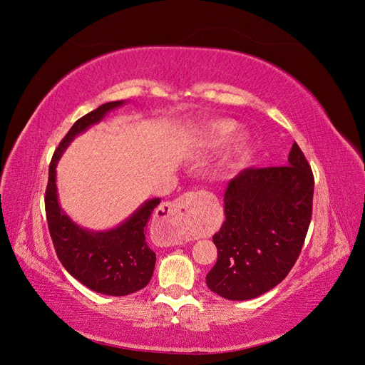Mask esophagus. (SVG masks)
Instances as JSON below:
<instances>
[{
	"label": "esophagus",
	"instance_id": "esophagus-1",
	"mask_svg": "<svg viewBox=\"0 0 365 365\" xmlns=\"http://www.w3.org/2000/svg\"><path fill=\"white\" fill-rule=\"evenodd\" d=\"M195 200H196L195 193H184L175 202L164 204L161 207L160 216L157 217V225L168 227V228H178L180 225H182L185 220L190 217ZM172 240L178 244L176 236H173Z\"/></svg>",
	"mask_w": 365,
	"mask_h": 365
}]
</instances>
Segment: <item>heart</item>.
<instances>
[{
    "instance_id": "b5f03b06",
    "label": "heart",
    "mask_w": 365,
    "mask_h": 365,
    "mask_svg": "<svg viewBox=\"0 0 365 365\" xmlns=\"http://www.w3.org/2000/svg\"><path fill=\"white\" fill-rule=\"evenodd\" d=\"M236 128L237 126L233 120H216V121H212V123L204 126L202 134H204V138L208 145L216 148V146H222L224 143H227L228 138L233 135ZM247 143H248V137L245 134H240L235 140V149L237 152L244 150Z\"/></svg>"
}]
</instances>
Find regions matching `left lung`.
<instances>
[{
    "label": "left lung",
    "instance_id": "obj_1",
    "mask_svg": "<svg viewBox=\"0 0 365 365\" xmlns=\"http://www.w3.org/2000/svg\"><path fill=\"white\" fill-rule=\"evenodd\" d=\"M314 175L297 143L288 165L245 169L228 182L225 220L213 236L217 262L210 289L251 300L277 286L300 256L312 217Z\"/></svg>",
    "mask_w": 365,
    "mask_h": 365
}]
</instances>
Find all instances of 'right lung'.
I'll list each match as a JSON object with an SVG mask.
<instances>
[{
  "mask_svg": "<svg viewBox=\"0 0 365 365\" xmlns=\"http://www.w3.org/2000/svg\"><path fill=\"white\" fill-rule=\"evenodd\" d=\"M125 101L108 102L79 118L59 143L48 169L46 213L54 250L63 268L86 288L105 295L134 294L150 282L157 256L146 244L145 228L161 200H148L120 225L105 231L86 230L73 222L58 200L56 165L70 143L98 123Z\"/></svg>",
  "mask_w": 365,
  "mask_h": 365,
  "instance_id": "obj_1",
  "label": "right lung"
}]
</instances>
